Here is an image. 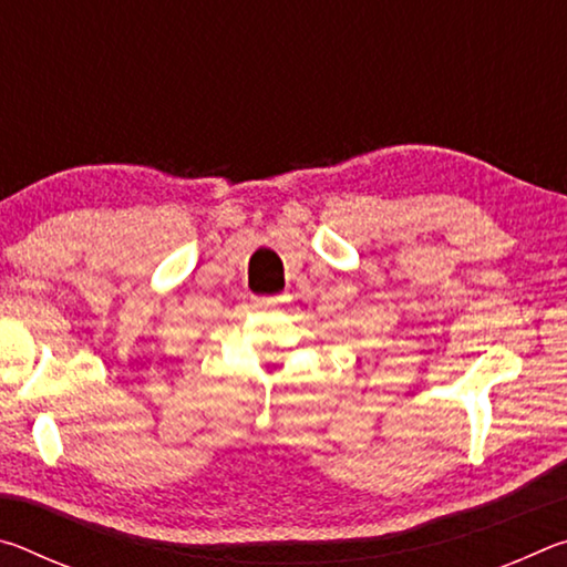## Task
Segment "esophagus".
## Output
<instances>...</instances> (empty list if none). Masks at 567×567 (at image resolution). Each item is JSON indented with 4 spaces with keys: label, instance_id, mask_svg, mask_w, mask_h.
<instances>
[{
    "label": "esophagus",
    "instance_id": "esophagus-1",
    "mask_svg": "<svg viewBox=\"0 0 567 567\" xmlns=\"http://www.w3.org/2000/svg\"><path fill=\"white\" fill-rule=\"evenodd\" d=\"M290 297L287 295H275V297H257L255 305L257 307H277V305H285Z\"/></svg>",
    "mask_w": 567,
    "mask_h": 567
}]
</instances>
